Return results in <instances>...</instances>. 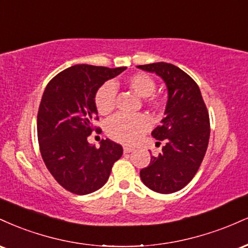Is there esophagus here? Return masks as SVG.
<instances>
[{
    "label": "esophagus",
    "instance_id": "1",
    "mask_svg": "<svg viewBox=\"0 0 248 248\" xmlns=\"http://www.w3.org/2000/svg\"><path fill=\"white\" fill-rule=\"evenodd\" d=\"M134 150V148L133 147H129V146H124V153H132Z\"/></svg>",
    "mask_w": 248,
    "mask_h": 248
}]
</instances>
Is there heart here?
<instances>
[{"instance_id": "1", "label": "heart", "mask_w": 248, "mask_h": 248, "mask_svg": "<svg viewBox=\"0 0 248 248\" xmlns=\"http://www.w3.org/2000/svg\"><path fill=\"white\" fill-rule=\"evenodd\" d=\"M124 85L138 95L147 98L146 102L148 106L155 109H160L163 106V99L153 94L156 88V82L152 76L143 72L134 73L127 77ZM115 85L113 82H105L95 92L94 105L96 110L101 115L109 114L115 107ZM150 126V119L144 114H118L107 121L106 133L112 140L132 144L140 140L141 136L149 129Z\"/></svg>"}]
</instances>
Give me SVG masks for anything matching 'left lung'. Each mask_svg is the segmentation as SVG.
Segmentation results:
<instances>
[{
	"instance_id": "8db88e82",
	"label": "left lung",
	"mask_w": 248,
	"mask_h": 248,
	"mask_svg": "<svg viewBox=\"0 0 248 248\" xmlns=\"http://www.w3.org/2000/svg\"><path fill=\"white\" fill-rule=\"evenodd\" d=\"M139 69L155 72L167 84L166 116L153 130L164 146L158 156L140 171L146 186L160 193L183 189L198 171L210 139V118L196 81L179 67L168 62L140 65Z\"/></svg>"
}]
</instances>
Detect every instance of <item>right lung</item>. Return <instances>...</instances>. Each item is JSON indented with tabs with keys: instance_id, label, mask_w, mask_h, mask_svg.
I'll return each instance as SVG.
<instances>
[{
	"instance_id": "add662e5",
	"label": "right lung",
	"mask_w": 248,
	"mask_h": 248,
	"mask_svg": "<svg viewBox=\"0 0 248 248\" xmlns=\"http://www.w3.org/2000/svg\"><path fill=\"white\" fill-rule=\"evenodd\" d=\"M126 69L75 65L45 87L37 115L39 150L47 170L67 191L87 195L100 189L124 153L120 144L108 139L95 148L87 138L99 129L93 126L99 120L95 92Z\"/></svg>"
}]
</instances>
